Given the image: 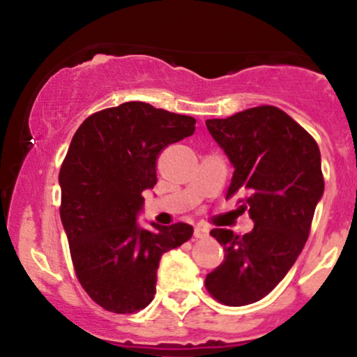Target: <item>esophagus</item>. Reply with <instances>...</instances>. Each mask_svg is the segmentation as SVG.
<instances>
[{
    "label": "esophagus",
    "instance_id": "1",
    "mask_svg": "<svg viewBox=\"0 0 357 357\" xmlns=\"http://www.w3.org/2000/svg\"><path fill=\"white\" fill-rule=\"evenodd\" d=\"M195 236H196V238H199V240L208 238V236H210V230H208L206 227H202V225H198V227L195 228Z\"/></svg>",
    "mask_w": 357,
    "mask_h": 357
}]
</instances>
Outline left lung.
I'll use <instances>...</instances> for the list:
<instances>
[{"label": "left lung", "instance_id": "left-lung-1", "mask_svg": "<svg viewBox=\"0 0 357 357\" xmlns=\"http://www.w3.org/2000/svg\"><path fill=\"white\" fill-rule=\"evenodd\" d=\"M206 127L235 166L227 198L238 199L255 227L243 236L215 228L225 261L204 287L225 305H248L275 289L296 264L324 192L321 151L309 132L284 110L258 105Z\"/></svg>", "mask_w": 357, "mask_h": 357}]
</instances>
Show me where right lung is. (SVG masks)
I'll use <instances>...</instances> for the list:
<instances>
[{
    "mask_svg": "<svg viewBox=\"0 0 357 357\" xmlns=\"http://www.w3.org/2000/svg\"><path fill=\"white\" fill-rule=\"evenodd\" d=\"M196 119L126 102L92 114L73 136L60 167V218L80 285L109 312L151 304L162 253L181 247L192 227L136 218L142 191L153 188L161 151L195 132Z\"/></svg>",
    "mask_w": 357,
    "mask_h": 357,
    "instance_id": "right-lung-1",
    "label": "right lung"
}]
</instances>
